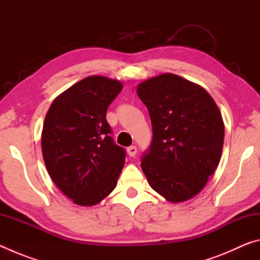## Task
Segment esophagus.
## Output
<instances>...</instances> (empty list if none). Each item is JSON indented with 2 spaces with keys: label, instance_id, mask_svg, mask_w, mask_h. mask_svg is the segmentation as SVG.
Returning <instances> with one entry per match:
<instances>
[{
  "label": "esophagus",
  "instance_id": "1",
  "mask_svg": "<svg viewBox=\"0 0 260 260\" xmlns=\"http://www.w3.org/2000/svg\"><path fill=\"white\" fill-rule=\"evenodd\" d=\"M127 152H128V155L131 157H134L136 155V152H138V149H136L135 146H131L128 147V149H127Z\"/></svg>",
  "mask_w": 260,
  "mask_h": 260
}]
</instances>
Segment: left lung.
Segmentation results:
<instances>
[{"instance_id":"8db88e82","label":"left lung","mask_w":260,"mask_h":260,"mask_svg":"<svg viewBox=\"0 0 260 260\" xmlns=\"http://www.w3.org/2000/svg\"><path fill=\"white\" fill-rule=\"evenodd\" d=\"M138 95L152 125L141 158L149 184L173 203L191 199L221 157L225 127L217 104L204 88L171 73L140 83Z\"/></svg>"}]
</instances>
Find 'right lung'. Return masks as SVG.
Instances as JSON below:
<instances>
[{
	"mask_svg": "<svg viewBox=\"0 0 260 260\" xmlns=\"http://www.w3.org/2000/svg\"><path fill=\"white\" fill-rule=\"evenodd\" d=\"M121 89L117 80L88 77L48 110L41 136L43 159L52 181L76 204H98L117 186L126 150L114 143L105 116Z\"/></svg>",
	"mask_w": 260,
	"mask_h": 260,
	"instance_id": "obj_1",
	"label": "right lung"
}]
</instances>
